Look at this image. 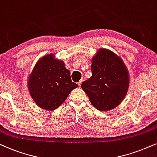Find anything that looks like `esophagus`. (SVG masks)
<instances>
[{
	"label": "esophagus",
	"mask_w": 157,
	"mask_h": 157,
	"mask_svg": "<svg viewBox=\"0 0 157 157\" xmlns=\"http://www.w3.org/2000/svg\"><path fill=\"white\" fill-rule=\"evenodd\" d=\"M82 80H80L78 82H77V84H78L79 87L81 86V84H82Z\"/></svg>",
	"instance_id": "34e87169"
}]
</instances>
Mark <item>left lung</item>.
Listing matches in <instances>:
<instances>
[{"mask_svg": "<svg viewBox=\"0 0 157 157\" xmlns=\"http://www.w3.org/2000/svg\"><path fill=\"white\" fill-rule=\"evenodd\" d=\"M92 77L81 87L94 107L102 111L113 109L124 99L129 86L128 72L120 57L100 49L92 59Z\"/></svg>", "mask_w": 157, "mask_h": 157, "instance_id": "obj_1", "label": "left lung"}]
</instances>
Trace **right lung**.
<instances>
[{
  "label": "right lung",
  "instance_id": "1",
  "mask_svg": "<svg viewBox=\"0 0 157 157\" xmlns=\"http://www.w3.org/2000/svg\"><path fill=\"white\" fill-rule=\"evenodd\" d=\"M77 87L71 80L64 62L56 59L53 54L44 56L37 62L28 80L31 98L39 107L48 110L59 107Z\"/></svg>",
  "mask_w": 157,
  "mask_h": 157
}]
</instances>
